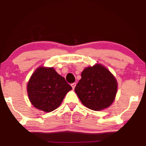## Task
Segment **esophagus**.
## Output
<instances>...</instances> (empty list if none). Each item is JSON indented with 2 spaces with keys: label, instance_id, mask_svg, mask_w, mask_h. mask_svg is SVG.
<instances>
[{
  "label": "esophagus",
  "instance_id": "1",
  "mask_svg": "<svg viewBox=\"0 0 146 146\" xmlns=\"http://www.w3.org/2000/svg\"><path fill=\"white\" fill-rule=\"evenodd\" d=\"M71 86H72V88H73V89L74 90L75 86H76V83H73V84H71Z\"/></svg>",
  "mask_w": 146,
  "mask_h": 146
}]
</instances>
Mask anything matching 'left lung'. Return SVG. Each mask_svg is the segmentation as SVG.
<instances>
[{
  "label": "left lung",
  "mask_w": 146,
  "mask_h": 146,
  "mask_svg": "<svg viewBox=\"0 0 146 146\" xmlns=\"http://www.w3.org/2000/svg\"><path fill=\"white\" fill-rule=\"evenodd\" d=\"M117 91L116 79L108 69L99 64L86 68L75 88L82 104L93 110L110 106Z\"/></svg>",
  "instance_id": "8db88e82"
}]
</instances>
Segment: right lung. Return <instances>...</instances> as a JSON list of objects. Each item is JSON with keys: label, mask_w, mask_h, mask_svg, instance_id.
Returning <instances> with one entry per match:
<instances>
[{"label": "right lung", "mask_w": 146, "mask_h": 146, "mask_svg": "<svg viewBox=\"0 0 146 146\" xmlns=\"http://www.w3.org/2000/svg\"><path fill=\"white\" fill-rule=\"evenodd\" d=\"M29 100L38 109L51 112L61 104L71 86L53 68L40 67L27 84Z\"/></svg>", "instance_id": "obj_1"}]
</instances>
